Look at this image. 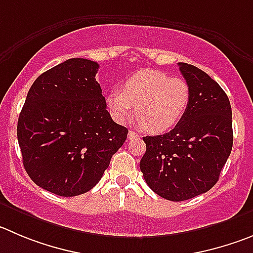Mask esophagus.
Instances as JSON below:
<instances>
[{
  "mask_svg": "<svg viewBox=\"0 0 253 253\" xmlns=\"http://www.w3.org/2000/svg\"><path fill=\"white\" fill-rule=\"evenodd\" d=\"M134 137H138V134L136 133L134 131H129L128 132V140H132V138H134Z\"/></svg>",
  "mask_w": 253,
  "mask_h": 253,
  "instance_id": "esophagus-1",
  "label": "esophagus"
}]
</instances>
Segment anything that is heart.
Masks as SVG:
<instances>
[{
  "label": "heart",
  "mask_w": 253,
  "mask_h": 253,
  "mask_svg": "<svg viewBox=\"0 0 253 253\" xmlns=\"http://www.w3.org/2000/svg\"><path fill=\"white\" fill-rule=\"evenodd\" d=\"M191 88L186 80L157 70H142L111 92L107 107L116 120H124L136 107V119L145 131L161 133L180 122L187 111Z\"/></svg>",
  "instance_id": "heart-1"
}]
</instances>
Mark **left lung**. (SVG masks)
<instances>
[{
  "mask_svg": "<svg viewBox=\"0 0 253 253\" xmlns=\"http://www.w3.org/2000/svg\"><path fill=\"white\" fill-rule=\"evenodd\" d=\"M191 88L187 111L173 129L146 136L140 169L151 190L185 201L211 190L233 143L232 110L221 86L200 68L180 62Z\"/></svg>",
  "mask_w": 253,
  "mask_h": 253,
  "instance_id": "8db88e82",
  "label": "left lung"
}]
</instances>
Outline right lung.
I'll list each match as a JSON object with an SVG mask.
<instances>
[{
	"instance_id": "1",
	"label": "right lung",
	"mask_w": 253,
	"mask_h": 253,
	"mask_svg": "<svg viewBox=\"0 0 253 253\" xmlns=\"http://www.w3.org/2000/svg\"><path fill=\"white\" fill-rule=\"evenodd\" d=\"M98 63L70 58L36 79L18 117L26 172L37 186L63 197L97 185L128 129L108 111Z\"/></svg>"
}]
</instances>
